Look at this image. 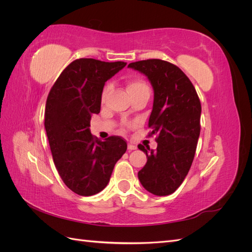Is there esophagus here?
Masks as SVG:
<instances>
[{
  "label": "esophagus",
  "mask_w": 252,
  "mask_h": 252,
  "mask_svg": "<svg viewBox=\"0 0 252 252\" xmlns=\"http://www.w3.org/2000/svg\"><path fill=\"white\" fill-rule=\"evenodd\" d=\"M136 149V146L135 145H133V144H128V150L130 151V150H135Z\"/></svg>",
  "instance_id": "1"
}]
</instances>
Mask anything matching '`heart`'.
Returning <instances> with one entry per match:
<instances>
[{
	"label": "heart",
	"mask_w": 252,
	"mask_h": 252,
	"mask_svg": "<svg viewBox=\"0 0 252 252\" xmlns=\"http://www.w3.org/2000/svg\"><path fill=\"white\" fill-rule=\"evenodd\" d=\"M110 89H111V84H106L102 90V101H104L106 96H107ZM143 89H149V87L147 84L142 80H139V79L132 80L128 84V90H129V93H130V94H134V93H138V91L143 90ZM127 127H130V125H127Z\"/></svg>",
	"instance_id": "b5f03b06"
}]
</instances>
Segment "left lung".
Returning <instances> with one entry per match:
<instances>
[{"mask_svg":"<svg viewBox=\"0 0 252 252\" xmlns=\"http://www.w3.org/2000/svg\"><path fill=\"white\" fill-rule=\"evenodd\" d=\"M154 88L149 135H157V150L139 145L147 163L139 171L143 187L152 194L173 193L186 178L201 131V102L194 86L178 66L158 59L130 63Z\"/></svg>","mask_w":252,"mask_h":252,"instance_id":"obj_1","label":"left lung"}]
</instances>
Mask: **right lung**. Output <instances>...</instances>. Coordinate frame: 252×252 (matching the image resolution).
I'll return each instance as SVG.
<instances>
[{
    "label": "right lung",
    "mask_w": 252,
    "mask_h": 252,
    "mask_svg": "<svg viewBox=\"0 0 252 252\" xmlns=\"http://www.w3.org/2000/svg\"><path fill=\"white\" fill-rule=\"evenodd\" d=\"M125 66V62L74 60L47 96L44 124L53 162L65 185L79 195L102 191L126 152L127 143L121 136L103 142L89 129L91 116L101 110L105 82Z\"/></svg>",
    "instance_id": "add662e5"
}]
</instances>
